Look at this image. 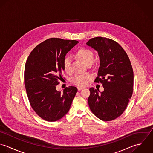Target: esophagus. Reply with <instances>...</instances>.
<instances>
[{
	"instance_id": "obj_1",
	"label": "esophagus",
	"mask_w": 153,
	"mask_h": 153,
	"mask_svg": "<svg viewBox=\"0 0 153 153\" xmlns=\"http://www.w3.org/2000/svg\"><path fill=\"white\" fill-rule=\"evenodd\" d=\"M77 88H78V91H80V90H81V89H84V88L82 87H78Z\"/></svg>"
}]
</instances>
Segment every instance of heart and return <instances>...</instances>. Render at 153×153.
<instances>
[{"label": "heart", "mask_w": 153, "mask_h": 153, "mask_svg": "<svg viewBox=\"0 0 153 153\" xmlns=\"http://www.w3.org/2000/svg\"><path fill=\"white\" fill-rule=\"evenodd\" d=\"M77 57L85 65L89 63H92L94 60V53L93 52L87 48H82L79 49L76 53ZM63 65L64 70L68 72L71 69V59L69 57H66L63 62ZM91 79L90 76H84L78 75L75 76L72 79V82L79 87H83L87 85L88 81Z\"/></svg>", "instance_id": "obj_1"}]
</instances>
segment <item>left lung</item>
Returning <instances> with one entry per match:
<instances>
[{"label":"left lung","mask_w":153,"mask_h":153,"mask_svg":"<svg viewBox=\"0 0 153 153\" xmlns=\"http://www.w3.org/2000/svg\"><path fill=\"white\" fill-rule=\"evenodd\" d=\"M87 45L98 53L100 64L94 82H101L104 88L100 93L89 89L88 105L99 119L114 120L123 113L132 97L134 73L130 60L120 45L109 38H94Z\"/></svg>","instance_id":"obj_1"}]
</instances>
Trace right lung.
Instances as JSON below:
<instances>
[{"label": "right lung", "mask_w": 153, "mask_h": 153, "mask_svg": "<svg viewBox=\"0 0 153 153\" xmlns=\"http://www.w3.org/2000/svg\"><path fill=\"white\" fill-rule=\"evenodd\" d=\"M78 41L52 38L38 45L29 54L25 66L24 80L29 103L44 120L56 121L70 109L77 88L66 87L63 92L56 86L64 70L66 54Z\"/></svg>", "instance_id": "obj_1"}]
</instances>
